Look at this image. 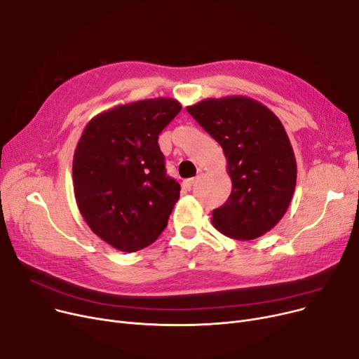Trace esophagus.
<instances>
[{"mask_svg":"<svg viewBox=\"0 0 359 359\" xmlns=\"http://www.w3.org/2000/svg\"><path fill=\"white\" fill-rule=\"evenodd\" d=\"M195 183H196V179H187V180L183 182V187L186 191H191L192 187L195 186Z\"/></svg>","mask_w":359,"mask_h":359,"instance_id":"1","label":"esophagus"}]
</instances>
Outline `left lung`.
<instances>
[{"label": "left lung", "mask_w": 359, "mask_h": 359, "mask_svg": "<svg viewBox=\"0 0 359 359\" xmlns=\"http://www.w3.org/2000/svg\"><path fill=\"white\" fill-rule=\"evenodd\" d=\"M186 110L222 147L231 195L212 211L222 234L253 240L287 212L295 191L297 163L287 132L262 103L233 96L206 99Z\"/></svg>", "instance_id": "1"}]
</instances>
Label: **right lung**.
Segmentation results:
<instances>
[{"label":"right lung","mask_w":359,"mask_h":359,"mask_svg":"<svg viewBox=\"0 0 359 359\" xmlns=\"http://www.w3.org/2000/svg\"><path fill=\"white\" fill-rule=\"evenodd\" d=\"M180 110L167 97L113 107L87 123L75 148L79 210L93 233L121 252L154 243L180 196L158 145L161 130Z\"/></svg>","instance_id":"right-lung-1"}]
</instances>
